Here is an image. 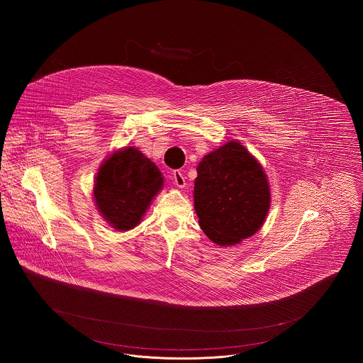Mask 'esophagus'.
<instances>
[{"mask_svg": "<svg viewBox=\"0 0 363 363\" xmlns=\"http://www.w3.org/2000/svg\"><path fill=\"white\" fill-rule=\"evenodd\" d=\"M173 183L179 187V189H184L186 187V177L180 170H174L173 172Z\"/></svg>", "mask_w": 363, "mask_h": 363, "instance_id": "34e87169", "label": "esophagus"}]
</instances>
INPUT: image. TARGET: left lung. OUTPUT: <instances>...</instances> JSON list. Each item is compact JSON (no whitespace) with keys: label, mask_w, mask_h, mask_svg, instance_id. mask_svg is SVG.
<instances>
[{"label":"left lung","mask_w":363,"mask_h":363,"mask_svg":"<svg viewBox=\"0 0 363 363\" xmlns=\"http://www.w3.org/2000/svg\"><path fill=\"white\" fill-rule=\"evenodd\" d=\"M193 197L203 232L222 247L259 232L271 207L269 183L261 163L235 140L201 159Z\"/></svg>","instance_id":"1"}]
</instances>
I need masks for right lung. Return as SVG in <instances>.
Returning <instances> with one entry per match:
<instances>
[{"mask_svg":"<svg viewBox=\"0 0 363 363\" xmlns=\"http://www.w3.org/2000/svg\"><path fill=\"white\" fill-rule=\"evenodd\" d=\"M155 163L135 147L106 157L94 184V200L104 220L117 232L134 229L163 189Z\"/></svg>","mask_w":363,"mask_h":363,"instance_id":"right-lung-1","label":"right lung"}]
</instances>
